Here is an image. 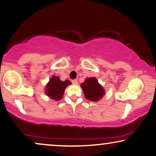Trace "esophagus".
<instances>
[{"label": "esophagus", "mask_w": 156, "mask_h": 156, "mask_svg": "<svg viewBox=\"0 0 156 156\" xmlns=\"http://www.w3.org/2000/svg\"><path fill=\"white\" fill-rule=\"evenodd\" d=\"M72 84H78V81L76 80H72Z\"/></svg>", "instance_id": "esophagus-1"}]
</instances>
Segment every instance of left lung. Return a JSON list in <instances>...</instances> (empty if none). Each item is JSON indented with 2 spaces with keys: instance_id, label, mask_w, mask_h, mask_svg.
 <instances>
[{
  "instance_id": "1",
  "label": "left lung",
  "mask_w": 156,
  "mask_h": 156,
  "mask_svg": "<svg viewBox=\"0 0 156 156\" xmlns=\"http://www.w3.org/2000/svg\"><path fill=\"white\" fill-rule=\"evenodd\" d=\"M81 87L82 88L85 98L93 102L100 100L105 94L104 89L95 77L86 79L81 84Z\"/></svg>"
}]
</instances>
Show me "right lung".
Returning a JSON list of instances; mask_svg holds the SVG:
<instances>
[{"instance_id":"obj_1","label":"right lung","mask_w":156,"mask_h":156,"mask_svg":"<svg viewBox=\"0 0 156 156\" xmlns=\"http://www.w3.org/2000/svg\"><path fill=\"white\" fill-rule=\"evenodd\" d=\"M71 84L69 80L61 81L59 77L52 76L49 82L46 86L45 92L46 95L55 100H60L63 97L64 90L66 87Z\"/></svg>"}]
</instances>
